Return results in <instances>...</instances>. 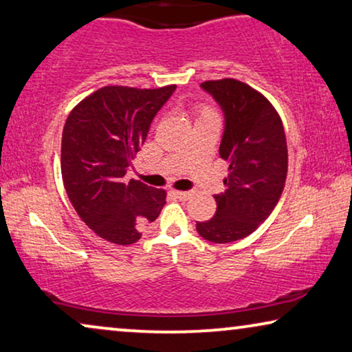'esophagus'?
<instances>
[{
  "mask_svg": "<svg viewBox=\"0 0 352 352\" xmlns=\"http://www.w3.org/2000/svg\"><path fill=\"white\" fill-rule=\"evenodd\" d=\"M172 195H174L175 197H178V199H182V201H186V199H190V196H191V192L190 191H172Z\"/></svg>",
  "mask_w": 352,
  "mask_h": 352,
  "instance_id": "1",
  "label": "esophagus"
}]
</instances>
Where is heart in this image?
<instances>
[{
	"label": "heart",
	"mask_w": 352,
	"mask_h": 352,
	"mask_svg": "<svg viewBox=\"0 0 352 352\" xmlns=\"http://www.w3.org/2000/svg\"><path fill=\"white\" fill-rule=\"evenodd\" d=\"M195 113L197 116V121L199 120H206V118H212V116H219L214 108L209 105H204V103H197L195 105Z\"/></svg>",
	"instance_id": "heart-1"
}]
</instances>
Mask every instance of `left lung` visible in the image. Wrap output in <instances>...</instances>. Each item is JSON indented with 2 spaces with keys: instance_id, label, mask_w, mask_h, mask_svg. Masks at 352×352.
<instances>
[{
  "instance_id": "left-lung-1",
  "label": "left lung",
  "mask_w": 352,
  "mask_h": 352,
  "mask_svg": "<svg viewBox=\"0 0 352 352\" xmlns=\"http://www.w3.org/2000/svg\"><path fill=\"white\" fill-rule=\"evenodd\" d=\"M201 87L225 113L220 157L228 164L225 192L215 195L214 219L196 230L215 244L239 241L268 219L284 191L289 153L284 126L263 94L232 78L206 81Z\"/></svg>"
}]
</instances>
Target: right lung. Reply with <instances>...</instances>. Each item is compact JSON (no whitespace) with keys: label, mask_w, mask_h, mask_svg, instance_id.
Returning <instances> with one entry per match:
<instances>
[{"label":"right lung","mask_w":352,"mask_h":352,"mask_svg":"<svg viewBox=\"0 0 352 352\" xmlns=\"http://www.w3.org/2000/svg\"><path fill=\"white\" fill-rule=\"evenodd\" d=\"M175 87L105 86L79 102L67 118L60 156L63 185L79 219L102 239L133 244L166 204L164 190L127 180L126 174L153 118Z\"/></svg>","instance_id":"obj_1"}]
</instances>
